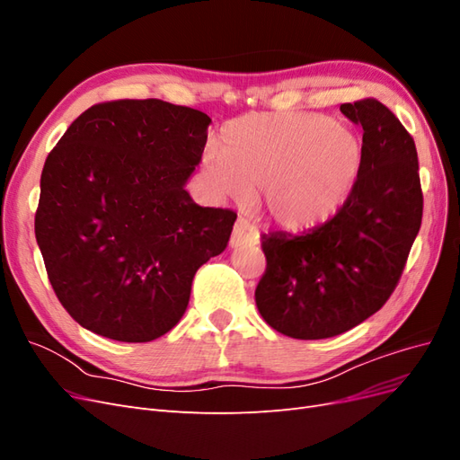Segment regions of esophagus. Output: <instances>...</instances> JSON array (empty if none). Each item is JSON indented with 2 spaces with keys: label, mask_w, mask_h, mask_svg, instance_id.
<instances>
[{
  "label": "esophagus",
  "mask_w": 460,
  "mask_h": 460,
  "mask_svg": "<svg viewBox=\"0 0 460 460\" xmlns=\"http://www.w3.org/2000/svg\"><path fill=\"white\" fill-rule=\"evenodd\" d=\"M247 243H259V232L252 225V222L240 217L234 225L230 247H242V245H247Z\"/></svg>",
  "instance_id": "34e87169"
}]
</instances>
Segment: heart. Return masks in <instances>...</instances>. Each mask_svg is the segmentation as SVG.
I'll return each instance as SVG.
<instances>
[{
  "label": "heart",
  "mask_w": 460,
  "mask_h": 460,
  "mask_svg": "<svg viewBox=\"0 0 460 460\" xmlns=\"http://www.w3.org/2000/svg\"><path fill=\"white\" fill-rule=\"evenodd\" d=\"M218 193L243 198L259 188L267 217L289 232L324 225L351 199L365 171L360 136L328 115L261 113L230 120L218 149L203 153Z\"/></svg>",
  "instance_id": "b5f03b06"
}]
</instances>
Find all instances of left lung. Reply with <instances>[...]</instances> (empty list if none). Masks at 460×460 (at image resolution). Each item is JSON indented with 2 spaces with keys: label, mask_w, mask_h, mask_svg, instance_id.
<instances>
[{
  "label": "left lung",
  "mask_w": 460,
  "mask_h": 460,
  "mask_svg": "<svg viewBox=\"0 0 460 460\" xmlns=\"http://www.w3.org/2000/svg\"><path fill=\"white\" fill-rule=\"evenodd\" d=\"M341 113L363 127L365 171L341 211L301 235L261 238L267 269L255 303L264 323L296 340H324L380 311L399 284L422 222L412 136L367 97Z\"/></svg>",
  "instance_id": "left-lung-1"
}]
</instances>
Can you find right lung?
Masks as SVG:
<instances>
[{"label": "right lung", "instance_id": "1", "mask_svg": "<svg viewBox=\"0 0 460 460\" xmlns=\"http://www.w3.org/2000/svg\"><path fill=\"white\" fill-rule=\"evenodd\" d=\"M208 122L161 100L105 102L49 151L34 232L55 296L80 326L128 343L164 336L198 269L226 249L238 215L184 190Z\"/></svg>", "mask_w": 460, "mask_h": 460}]
</instances>
